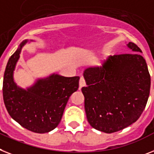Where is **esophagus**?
I'll list each match as a JSON object with an SVG mask.
<instances>
[{
	"label": "esophagus",
	"instance_id": "34e87169",
	"mask_svg": "<svg viewBox=\"0 0 154 154\" xmlns=\"http://www.w3.org/2000/svg\"><path fill=\"white\" fill-rule=\"evenodd\" d=\"M85 85H86V82H85V80L83 77H81L80 78V81H79V89H81V88L85 87Z\"/></svg>",
	"mask_w": 154,
	"mask_h": 154
}]
</instances>
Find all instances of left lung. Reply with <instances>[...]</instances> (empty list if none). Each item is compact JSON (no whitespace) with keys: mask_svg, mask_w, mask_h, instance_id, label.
Here are the masks:
<instances>
[{"mask_svg":"<svg viewBox=\"0 0 154 154\" xmlns=\"http://www.w3.org/2000/svg\"><path fill=\"white\" fill-rule=\"evenodd\" d=\"M132 53L110 55L100 66L84 72L81 88L88 123L96 130L113 133L139 118L150 90V75L141 49L129 42Z\"/></svg>","mask_w":154,"mask_h":154,"instance_id":"8db88e82","label":"left lung"}]
</instances>
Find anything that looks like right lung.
<instances>
[{
	"mask_svg": "<svg viewBox=\"0 0 154 154\" xmlns=\"http://www.w3.org/2000/svg\"><path fill=\"white\" fill-rule=\"evenodd\" d=\"M23 41L9 59L3 81V99L9 115L16 122L36 133H46L57 127L70 95L79 88V77L52 74L38 80L27 90L17 87L13 71Z\"/></svg>",
	"mask_w": 154,
	"mask_h": 154,
	"instance_id": "obj_1",
	"label": "right lung"
}]
</instances>
